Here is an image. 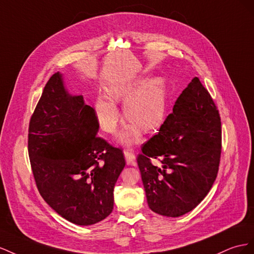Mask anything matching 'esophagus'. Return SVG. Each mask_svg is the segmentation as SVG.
<instances>
[{"mask_svg": "<svg viewBox=\"0 0 254 254\" xmlns=\"http://www.w3.org/2000/svg\"><path fill=\"white\" fill-rule=\"evenodd\" d=\"M125 157H126V161H127V165H131L134 163L135 161V154L133 153V152H131V150H125Z\"/></svg>", "mask_w": 254, "mask_h": 254, "instance_id": "esophagus-1", "label": "esophagus"}]
</instances>
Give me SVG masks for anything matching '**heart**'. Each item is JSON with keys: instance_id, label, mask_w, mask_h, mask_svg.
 I'll return each instance as SVG.
<instances>
[{"instance_id": "obj_1", "label": "heart", "mask_w": 254, "mask_h": 254, "mask_svg": "<svg viewBox=\"0 0 254 254\" xmlns=\"http://www.w3.org/2000/svg\"><path fill=\"white\" fill-rule=\"evenodd\" d=\"M108 98H98L95 103L96 115L103 131L112 133L120 120V113L116 103H123V113L131 121L119 133L117 140L131 144L138 141L140 129L152 132L161 127L167 110V88L163 77L126 79L108 86Z\"/></svg>"}]
</instances>
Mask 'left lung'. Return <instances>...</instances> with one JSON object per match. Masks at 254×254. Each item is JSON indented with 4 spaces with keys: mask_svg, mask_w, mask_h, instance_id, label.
<instances>
[{
    "mask_svg": "<svg viewBox=\"0 0 254 254\" xmlns=\"http://www.w3.org/2000/svg\"><path fill=\"white\" fill-rule=\"evenodd\" d=\"M137 164L149 207L180 217L197 206L215 182L221 154V122L213 99L193 77ZM155 159L159 165L153 164Z\"/></svg>",
    "mask_w": 254,
    "mask_h": 254,
    "instance_id": "8db88e82",
    "label": "left lung"
}]
</instances>
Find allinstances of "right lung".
Returning a JSON list of instances; mask_svg holds the SVG:
<instances>
[{"label": "right lung", "instance_id": "1", "mask_svg": "<svg viewBox=\"0 0 254 254\" xmlns=\"http://www.w3.org/2000/svg\"><path fill=\"white\" fill-rule=\"evenodd\" d=\"M95 110L72 96L56 72L28 127V155L47 203L68 221L91 226L114 208V187L126 166L122 150L98 134Z\"/></svg>", "mask_w": 254, "mask_h": 254}]
</instances>
